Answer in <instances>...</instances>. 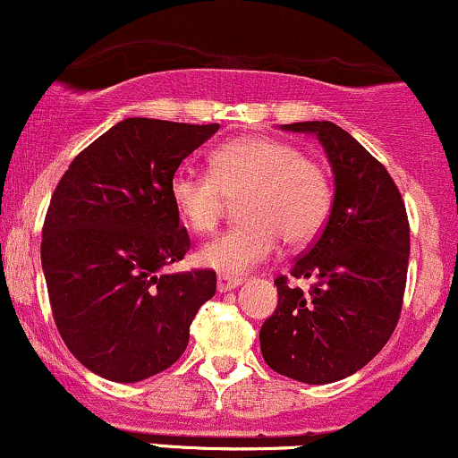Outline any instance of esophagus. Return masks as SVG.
<instances>
[{
	"mask_svg": "<svg viewBox=\"0 0 458 458\" xmlns=\"http://www.w3.org/2000/svg\"><path fill=\"white\" fill-rule=\"evenodd\" d=\"M243 284V280L237 278V276H225V274H219L217 278V289L221 293H225V291H233L237 289V286Z\"/></svg>",
	"mask_w": 458,
	"mask_h": 458,
	"instance_id": "1",
	"label": "esophagus"
}]
</instances>
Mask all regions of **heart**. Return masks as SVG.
I'll return each mask as SVG.
<instances>
[{"label": "heart", "instance_id": "1", "mask_svg": "<svg viewBox=\"0 0 458 458\" xmlns=\"http://www.w3.org/2000/svg\"><path fill=\"white\" fill-rule=\"evenodd\" d=\"M210 174L180 169L169 182V198L193 233L215 230L228 208L241 199L245 224L219 234L199 250L204 267L239 276L265 263L278 248L310 243L333 208L328 174L298 148L269 137L228 140L210 156Z\"/></svg>", "mask_w": 458, "mask_h": 458}]
</instances>
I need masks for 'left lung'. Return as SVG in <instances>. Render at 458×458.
Listing matches in <instances>:
<instances>
[{
	"mask_svg": "<svg viewBox=\"0 0 458 458\" xmlns=\"http://www.w3.org/2000/svg\"><path fill=\"white\" fill-rule=\"evenodd\" d=\"M313 134L335 175L330 217L318 243L291 267L310 291L276 280L278 306L260 328L265 363L306 385H328L369 363L400 319L409 269V219L391 175L330 122L284 123Z\"/></svg>",
	"mask_w": 458,
	"mask_h": 458,
	"instance_id": "8db88e82",
	"label": "left lung"
}]
</instances>
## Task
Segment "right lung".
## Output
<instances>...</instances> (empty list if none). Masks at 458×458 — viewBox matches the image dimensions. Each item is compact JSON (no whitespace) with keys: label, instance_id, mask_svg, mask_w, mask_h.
Wrapping results in <instances>:
<instances>
[{"label":"right lung","instance_id":"right-lung-1","mask_svg":"<svg viewBox=\"0 0 458 458\" xmlns=\"http://www.w3.org/2000/svg\"><path fill=\"white\" fill-rule=\"evenodd\" d=\"M217 130L123 119L75 156L54 191L41 243L54 321L75 359L102 378L139 383L172 368L195 313L215 295V271L163 269L191 248L169 182Z\"/></svg>","mask_w":458,"mask_h":458}]
</instances>
